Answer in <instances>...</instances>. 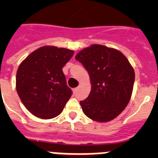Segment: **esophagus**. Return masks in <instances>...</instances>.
<instances>
[{"mask_svg":"<svg viewBox=\"0 0 158 158\" xmlns=\"http://www.w3.org/2000/svg\"><path fill=\"white\" fill-rule=\"evenodd\" d=\"M78 90V87L77 88H74V89H73V93H76L77 91Z\"/></svg>","mask_w":158,"mask_h":158,"instance_id":"1","label":"esophagus"}]
</instances>
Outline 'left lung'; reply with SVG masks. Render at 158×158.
<instances>
[{"instance_id": "8db88e82", "label": "left lung", "mask_w": 158, "mask_h": 158, "mask_svg": "<svg viewBox=\"0 0 158 158\" xmlns=\"http://www.w3.org/2000/svg\"><path fill=\"white\" fill-rule=\"evenodd\" d=\"M87 69L91 92L80 102L85 115L97 122H108L127 106L133 91L135 71L127 58L114 48L94 44L75 57Z\"/></svg>"}]
</instances>
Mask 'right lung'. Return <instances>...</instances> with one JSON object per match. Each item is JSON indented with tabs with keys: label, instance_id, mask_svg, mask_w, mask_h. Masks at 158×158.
Instances as JSON below:
<instances>
[{
	"label": "right lung",
	"instance_id": "add662e5",
	"mask_svg": "<svg viewBox=\"0 0 158 158\" xmlns=\"http://www.w3.org/2000/svg\"><path fill=\"white\" fill-rule=\"evenodd\" d=\"M74 51L44 46L31 53L16 73V91L23 105L35 116L49 119L60 115L72 90L62 71Z\"/></svg>",
	"mask_w": 158,
	"mask_h": 158
}]
</instances>
